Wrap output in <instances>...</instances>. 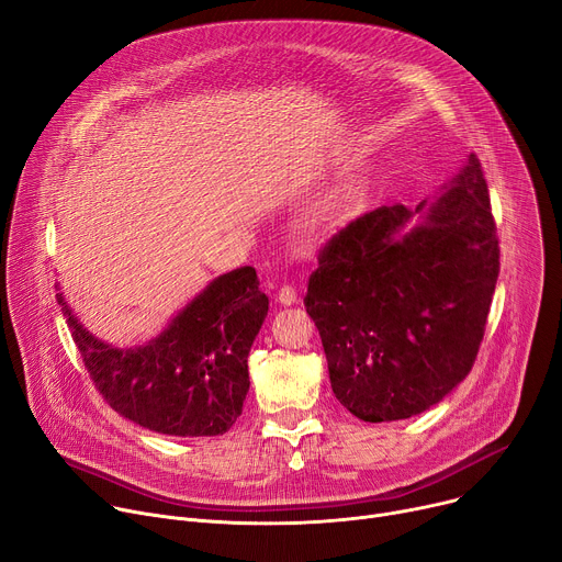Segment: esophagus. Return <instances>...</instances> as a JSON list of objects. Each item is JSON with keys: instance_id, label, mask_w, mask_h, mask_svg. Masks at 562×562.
Returning a JSON list of instances; mask_svg holds the SVG:
<instances>
[{"instance_id": "obj_1", "label": "esophagus", "mask_w": 562, "mask_h": 562, "mask_svg": "<svg viewBox=\"0 0 562 562\" xmlns=\"http://www.w3.org/2000/svg\"><path fill=\"white\" fill-rule=\"evenodd\" d=\"M295 297H297V293H295V289L291 284H282L280 286V291H278V303L280 305H293Z\"/></svg>"}]
</instances>
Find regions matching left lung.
Segmentation results:
<instances>
[{
    "mask_svg": "<svg viewBox=\"0 0 562 562\" xmlns=\"http://www.w3.org/2000/svg\"><path fill=\"white\" fill-rule=\"evenodd\" d=\"M434 201L382 205L336 233L305 295L331 391L363 423L418 416L465 380L499 276L488 184L472 154ZM414 215V229L407 223Z\"/></svg>",
    "mask_w": 562,
    "mask_h": 562,
    "instance_id": "1",
    "label": "left lung"
}]
</instances>
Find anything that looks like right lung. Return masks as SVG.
<instances>
[{
	"instance_id": "1",
	"label": "right lung",
	"mask_w": 562,
	"mask_h": 562,
	"mask_svg": "<svg viewBox=\"0 0 562 562\" xmlns=\"http://www.w3.org/2000/svg\"><path fill=\"white\" fill-rule=\"evenodd\" d=\"M56 301L97 391L120 416L187 438L226 434L241 416L248 352L269 312L252 267L214 278L156 339L135 348L103 344L63 293Z\"/></svg>"
}]
</instances>
